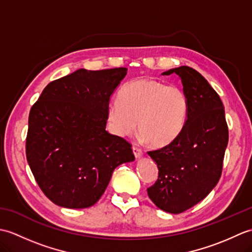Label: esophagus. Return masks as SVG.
Instances as JSON below:
<instances>
[{
  "instance_id": "34e87169",
  "label": "esophagus",
  "mask_w": 252,
  "mask_h": 252,
  "mask_svg": "<svg viewBox=\"0 0 252 252\" xmlns=\"http://www.w3.org/2000/svg\"><path fill=\"white\" fill-rule=\"evenodd\" d=\"M132 149H133V154H134V156H135V158H136V159L141 158V157L143 156V152L141 151L140 148H137V147H133Z\"/></svg>"
}]
</instances>
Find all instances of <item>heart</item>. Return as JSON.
<instances>
[{
    "label": "heart",
    "mask_w": 252,
    "mask_h": 252,
    "mask_svg": "<svg viewBox=\"0 0 252 252\" xmlns=\"http://www.w3.org/2000/svg\"><path fill=\"white\" fill-rule=\"evenodd\" d=\"M189 106L185 91L179 85H167L151 78L137 79L121 89L119 100L109 101L107 120L112 133L121 137L133 134L138 121L144 140L162 147L183 130Z\"/></svg>",
    "instance_id": "1"
}]
</instances>
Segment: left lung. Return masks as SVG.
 <instances>
[{
  "instance_id": "left-lung-1",
  "label": "left lung",
  "mask_w": 252,
  "mask_h": 252,
  "mask_svg": "<svg viewBox=\"0 0 252 252\" xmlns=\"http://www.w3.org/2000/svg\"><path fill=\"white\" fill-rule=\"evenodd\" d=\"M189 98V115L175 140L148 152L157 163L158 180L147 189L151 200L161 210L178 215L206 198L220 180L228 143L225 111L220 96L195 69H170Z\"/></svg>"
}]
</instances>
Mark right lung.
Here are the masks:
<instances>
[{
  "instance_id": "add662e5",
  "label": "right lung",
  "mask_w": 252,
  "mask_h": 252,
  "mask_svg": "<svg viewBox=\"0 0 252 252\" xmlns=\"http://www.w3.org/2000/svg\"><path fill=\"white\" fill-rule=\"evenodd\" d=\"M126 72V68L78 69L47 84L32 106L27 160L55 205L93 206L118 165L134 161L130 144L106 131L107 106Z\"/></svg>"
}]
</instances>
